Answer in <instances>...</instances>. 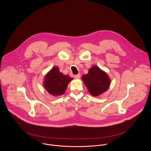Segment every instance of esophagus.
Returning <instances> with one entry per match:
<instances>
[{
	"label": "esophagus",
	"instance_id": "34e87169",
	"mask_svg": "<svg viewBox=\"0 0 151 151\" xmlns=\"http://www.w3.org/2000/svg\"><path fill=\"white\" fill-rule=\"evenodd\" d=\"M80 77H81V74H78L75 75V76H74V77H75L76 78H77V79L80 78Z\"/></svg>",
	"mask_w": 151,
	"mask_h": 151
}]
</instances>
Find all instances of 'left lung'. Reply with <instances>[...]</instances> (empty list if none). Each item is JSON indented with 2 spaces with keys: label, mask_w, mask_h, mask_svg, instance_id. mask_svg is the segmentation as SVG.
<instances>
[{
  "label": "left lung",
  "mask_w": 151,
  "mask_h": 151,
  "mask_svg": "<svg viewBox=\"0 0 151 151\" xmlns=\"http://www.w3.org/2000/svg\"><path fill=\"white\" fill-rule=\"evenodd\" d=\"M82 80L89 92L93 96H98L106 92L110 84L107 73L96 65L89 68L88 74L82 76Z\"/></svg>",
  "instance_id": "left-lung-1"
}]
</instances>
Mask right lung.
<instances>
[{"instance_id":"obj_1","label":"right lung","mask_w":151,"mask_h":151,"mask_svg":"<svg viewBox=\"0 0 151 151\" xmlns=\"http://www.w3.org/2000/svg\"><path fill=\"white\" fill-rule=\"evenodd\" d=\"M68 75L59 71L58 67H53L45 76L43 86L49 93L53 96L63 94L68 83L73 80Z\"/></svg>"}]
</instances>
